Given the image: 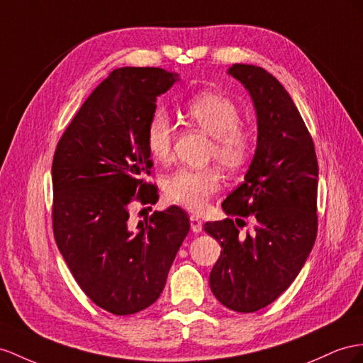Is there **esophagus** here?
<instances>
[{"label": "esophagus", "instance_id": "34e87169", "mask_svg": "<svg viewBox=\"0 0 363 363\" xmlns=\"http://www.w3.org/2000/svg\"><path fill=\"white\" fill-rule=\"evenodd\" d=\"M190 224H191V230L194 231V233H201V231H202V220L198 216L191 215L190 216Z\"/></svg>", "mask_w": 363, "mask_h": 363}]
</instances>
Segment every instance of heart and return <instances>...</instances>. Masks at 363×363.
<instances>
[{
  "label": "heart",
  "mask_w": 363,
  "mask_h": 363,
  "mask_svg": "<svg viewBox=\"0 0 363 363\" xmlns=\"http://www.w3.org/2000/svg\"><path fill=\"white\" fill-rule=\"evenodd\" d=\"M185 116L193 125L213 138L210 157L227 169L236 170L252 160L256 138L240 123L239 108L228 96L218 91H203L194 95L184 107ZM147 148L153 160L167 162L172 157L174 125L162 111H155L145 130ZM220 173L208 169H179L164 181L167 198L191 211H202L208 199L220 187Z\"/></svg>",
  "instance_id": "1"
}]
</instances>
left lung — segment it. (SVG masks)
<instances>
[{
	"mask_svg": "<svg viewBox=\"0 0 363 363\" xmlns=\"http://www.w3.org/2000/svg\"><path fill=\"white\" fill-rule=\"evenodd\" d=\"M228 75L253 99L257 145L244 182L222 202L233 219L206 222L222 247L210 288L227 308L253 313L281 296L302 270L318 235V157L291 96L272 73L233 64ZM254 230L238 231L245 219Z\"/></svg>",
	"mask_w": 363,
	"mask_h": 363,
	"instance_id": "obj_1",
	"label": "left lung"
}]
</instances>
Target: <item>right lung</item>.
Wrapping results in <instances>:
<instances>
[{"mask_svg":"<svg viewBox=\"0 0 363 363\" xmlns=\"http://www.w3.org/2000/svg\"><path fill=\"white\" fill-rule=\"evenodd\" d=\"M178 81L160 67L116 69L91 91L62 133L52 164L53 235L90 299L116 315L135 314L161 296L190 230L172 206L130 224L133 202L156 203L144 182L153 162L145 130L156 99Z\"/></svg>","mask_w":363,"mask_h":363,"instance_id":"add662e5","label":"right lung"}]
</instances>
